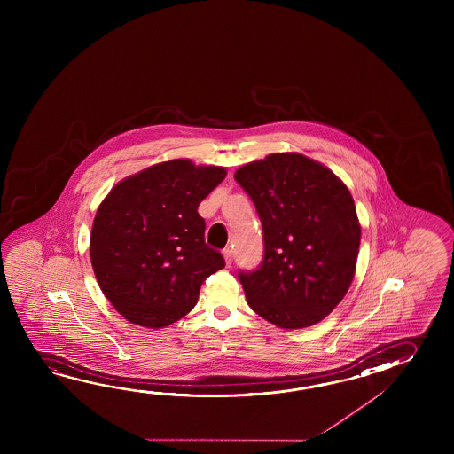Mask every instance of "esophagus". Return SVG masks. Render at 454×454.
I'll list each match as a JSON object with an SVG mask.
<instances>
[{
  "label": "esophagus",
  "mask_w": 454,
  "mask_h": 454,
  "mask_svg": "<svg viewBox=\"0 0 454 454\" xmlns=\"http://www.w3.org/2000/svg\"><path fill=\"white\" fill-rule=\"evenodd\" d=\"M223 258H225V264H227V266H231V248H225V250H223Z\"/></svg>",
  "instance_id": "esophagus-1"
}]
</instances>
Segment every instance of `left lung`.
<instances>
[{"mask_svg":"<svg viewBox=\"0 0 454 454\" xmlns=\"http://www.w3.org/2000/svg\"><path fill=\"white\" fill-rule=\"evenodd\" d=\"M235 180L260 215L264 256L240 270L247 301L286 329L328 317L354 279L360 223L348 186L328 167L295 153L243 165Z\"/></svg>","mask_w":454,"mask_h":454,"instance_id":"obj_1","label":"left lung"}]
</instances>
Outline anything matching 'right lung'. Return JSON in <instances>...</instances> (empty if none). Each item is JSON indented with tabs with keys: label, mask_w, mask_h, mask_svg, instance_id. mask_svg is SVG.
I'll list each match as a JSON object with an SVG mask.
<instances>
[{
	"label": "right lung",
	"mask_w": 454,
	"mask_h": 454,
	"mask_svg": "<svg viewBox=\"0 0 454 454\" xmlns=\"http://www.w3.org/2000/svg\"><path fill=\"white\" fill-rule=\"evenodd\" d=\"M223 167L175 159L128 176L106 194L90 233V261L108 301L128 321L164 328L193 309L204 280L225 266L204 241L198 206Z\"/></svg>",
	"instance_id": "add662e5"
}]
</instances>
